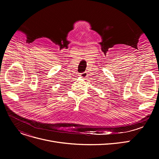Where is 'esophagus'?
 Instances as JSON below:
<instances>
[{
	"label": "esophagus",
	"instance_id": "esophagus-1",
	"mask_svg": "<svg viewBox=\"0 0 159 159\" xmlns=\"http://www.w3.org/2000/svg\"><path fill=\"white\" fill-rule=\"evenodd\" d=\"M87 75H88L87 73H86V72H84V73H80V74L79 75V76H80V77L83 78V79H86V77H87Z\"/></svg>",
	"mask_w": 159,
	"mask_h": 159
}]
</instances>
